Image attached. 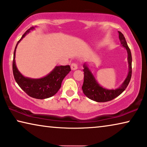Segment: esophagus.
I'll return each instance as SVG.
<instances>
[{"mask_svg": "<svg viewBox=\"0 0 147 147\" xmlns=\"http://www.w3.org/2000/svg\"><path fill=\"white\" fill-rule=\"evenodd\" d=\"M78 67V64H76V63H73V64H71V69L72 70H76Z\"/></svg>", "mask_w": 147, "mask_h": 147, "instance_id": "obj_1", "label": "esophagus"}]
</instances>
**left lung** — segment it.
Returning a JSON list of instances; mask_svg holds the SVG:
<instances>
[{
  "mask_svg": "<svg viewBox=\"0 0 147 147\" xmlns=\"http://www.w3.org/2000/svg\"><path fill=\"white\" fill-rule=\"evenodd\" d=\"M119 33V39L121 45L123 48H125L127 53V62H128V74L127 76L118 88L115 89H108L102 87L98 83V81L94 78L92 71L88 67L87 64L85 63L83 64V71H84V81L82 86V90L85 96L92 100L98 102H104L112 100V99L118 96L125 91L129 83L131 78L132 68V57L131 53L129 48L126 42V40L123 35L120 31Z\"/></svg>",
  "mask_w": 147,
  "mask_h": 147,
  "instance_id": "obj_1",
  "label": "left lung"
}]
</instances>
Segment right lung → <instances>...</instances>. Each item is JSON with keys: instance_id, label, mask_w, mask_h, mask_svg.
<instances>
[{"instance_id": "add662e5", "label": "right lung", "mask_w": 147, "mask_h": 147, "mask_svg": "<svg viewBox=\"0 0 147 147\" xmlns=\"http://www.w3.org/2000/svg\"><path fill=\"white\" fill-rule=\"evenodd\" d=\"M35 28H37V26L31 27L30 29L27 30L16 45L12 63L13 74L18 85L29 96L37 99H45L54 96L58 91L63 80L71 71V68L69 65L56 66L47 76L38 79L25 77L20 73L15 61L16 51L18 45L25 36L30 32V31L35 29Z\"/></svg>"}]
</instances>
